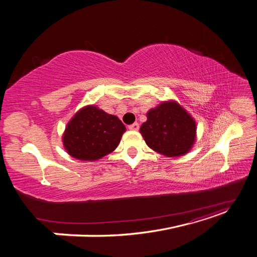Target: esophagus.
I'll return each mask as SVG.
<instances>
[{
	"mask_svg": "<svg viewBox=\"0 0 257 257\" xmlns=\"http://www.w3.org/2000/svg\"><path fill=\"white\" fill-rule=\"evenodd\" d=\"M128 128L131 131H138L139 130V124L137 122H135L133 124H131V125H128Z\"/></svg>",
	"mask_w": 257,
	"mask_h": 257,
	"instance_id": "obj_1",
	"label": "esophagus"
}]
</instances>
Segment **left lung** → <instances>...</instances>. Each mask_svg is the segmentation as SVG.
<instances>
[{
	"label": "left lung",
	"mask_w": 257,
	"mask_h": 257,
	"mask_svg": "<svg viewBox=\"0 0 257 257\" xmlns=\"http://www.w3.org/2000/svg\"><path fill=\"white\" fill-rule=\"evenodd\" d=\"M141 127L146 144L166 157H180L195 142L196 123L175 102H164L147 113Z\"/></svg>",
	"instance_id": "1"
}]
</instances>
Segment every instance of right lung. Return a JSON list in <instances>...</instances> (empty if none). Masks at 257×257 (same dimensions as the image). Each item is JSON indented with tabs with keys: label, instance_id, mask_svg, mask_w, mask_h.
Segmentation results:
<instances>
[{
	"label": "right lung",
	"instance_id": "1",
	"mask_svg": "<svg viewBox=\"0 0 257 257\" xmlns=\"http://www.w3.org/2000/svg\"><path fill=\"white\" fill-rule=\"evenodd\" d=\"M125 126L118 116L87 106L68 122L63 136L67 153L81 161H95L118 147Z\"/></svg>",
	"mask_w": 257,
	"mask_h": 257
}]
</instances>
